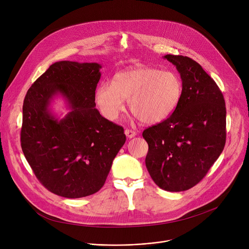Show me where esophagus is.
<instances>
[{
    "label": "esophagus",
    "mask_w": 249,
    "mask_h": 249,
    "mask_svg": "<svg viewBox=\"0 0 249 249\" xmlns=\"http://www.w3.org/2000/svg\"><path fill=\"white\" fill-rule=\"evenodd\" d=\"M125 135L131 139V138H134L136 136V132L133 131V130H130V129H125Z\"/></svg>",
    "instance_id": "esophagus-1"
}]
</instances>
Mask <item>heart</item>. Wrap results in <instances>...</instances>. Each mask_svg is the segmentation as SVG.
I'll list each match as a JSON object with an SVG mask.
<instances>
[{
    "label": "heart",
    "instance_id": "1",
    "mask_svg": "<svg viewBox=\"0 0 249 249\" xmlns=\"http://www.w3.org/2000/svg\"><path fill=\"white\" fill-rule=\"evenodd\" d=\"M183 84L178 74L152 67L125 70L113 82H101L95 89V102L101 114L116 120L125 108L142 123L158 124L167 119L178 106Z\"/></svg>",
    "mask_w": 249,
    "mask_h": 249
}]
</instances>
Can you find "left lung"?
Masks as SVG:
<instances>
[{
  "label": "left lung",
  "mask_w": 249,
  "mask_h": 249,
  "mask_svg": "<svg viewBox=\"0 0 249 249\" xmlns=\"http://www.w3.org/2000/svg\"><path fill=\"white\" fill-rule=\"evenodd\" d=\"M183 84L180 102L164 121L147 128L146 166L155 183L170 192L197 183L222 154L226 144V103L219 87L189 57L165 55Z\"/></svg>",
  "instance_id": "left-lung-1"
}]
</instances>
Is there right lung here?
<instances>
[{
    "mask_svg": "<svg viewBox=\"0 0 249 249\" xmlns=\"http://www.w3.org/2000/svg\"><path fill=\"white\" fill-rule=\"evenodd\" d=\"M100 69L97 63L56 62L32 84L23 101L24 157L40 183L65 198L96 193L126 141L123 127L95 108ZM58 94L71 110L62 120L49 108Z\"/></svg>",
    "mask_w": 249,
    "mask_h": 249,
    "instance_id": "1",
    "label": "right lung"
}]
</instances>
